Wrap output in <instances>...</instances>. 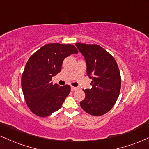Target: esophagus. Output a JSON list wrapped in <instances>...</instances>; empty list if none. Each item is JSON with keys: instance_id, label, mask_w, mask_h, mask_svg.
Returning a JSON list of instances; mask_svg holds the SVG:
<instances>
[{"instance_id": "esophagus-1", "label": "esophagus", "mask_w": 149, "mask_h": 149, "mask_svg": "<svg viewBox=\"0 0 149 149\" xmlns=\"http://www.w3.org/2000/svg\"><path fill=\"white\" fill-rule=\"evenodd\" d=\"M78 88H77V87H73V86H71V91H76V90H78Z\"/></svg>"}]
</instances>
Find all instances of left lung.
<instances>
[{"instance_id":"obj_1","label":"left lung","mask_w":149,"mask_h":149,"mask_svg":"<svg viewBox=\"0 0 149 149\" xmlns=\"http://www.w3.org/2000/svg\"><path fill=\"white\" fill-rule=\"evenodd\" d=\"M85 57L87 75L92 79L91 89L83 90L85 98L80 107L92 116H102L112 109L119 96L121 78L112 55L98 45L76 43Z\"/></svg>"}]
</instances>
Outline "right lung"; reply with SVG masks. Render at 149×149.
<instances>
[{"instance_id": "1", "label": "right lung", "mask_w": 149, "mask_h": 149, "mask_svg": "<svg viewBox=\"0 0 149 149\" xmlns=\"http://www.w3.org/2000/svg\"><path fill=\"white\" fill-rule=\"evenodd\" d=\"M78 52L71 44L49 43L31 56L22 76V88L27 106L34 114L47 117L60 109L71 87L52 85L51 79L60 72L65 58Z\"/></svg>"}]
</instances>
